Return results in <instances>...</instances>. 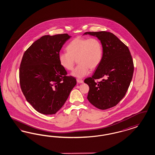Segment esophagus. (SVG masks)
Masks as SVG:
<instances>
[{"instance_id": "esophagus-1", "label": "esophagus", "mask_w": 155, "mask_h": 155, "mask_svg": "<svg viewBox=\"0 0 155 155\" xmlns=\"http://www.w3.org/2000/svg\"><path fill=\"white\" fill-rule=\"evenodd\" d=\"M77 81L79 84H82L84 82V81L82 80H77Z\"/></svg>"}]
</instances>
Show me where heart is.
Segmentation results:
<instances>
[{"instance_id":"obj_1","label":"heart","mask_w":155,"mask_h":155,"mask_svg":"<svg viewBox=\"0 0 155 155\" xmlns=\"http://www.w3.org/2000/svg\"><path fill=\"white\" fill-rule=\"evenodd\" d=\"M67 52L58 54L60 64L67 70H72L75 64H78L71 74L77 78H82L89 72L90 69H95L100 64L102 58V46L95 38L77 37L66 47Z\"/></svg>"}]
</instances>
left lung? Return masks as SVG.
<instances>
[{
    "label": "left lung",
    "mask_w": 155,
    "mask_h": 155,
    "mask_svg": "<svg viewBox=\"0 0 155 155\" xmlns=\"http://www.w3.org/2000/svg\"><path fill=\"white\" fill-rule=\"evenodd\" d=\"M101 42V62L91 77L84 82L89 86L87 100L97 108L105 110L117 105L126 94L133 77L134 64L130 52L113 33L86 32ZM103 78L101 81H96Z\"/></svg>",
    "instance_id": "left-lung-1"
}]
</instances>
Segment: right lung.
Segmentation results:
<instances>
[{
	"label": "right lung",
	"mask_w": 155,
	"mask_h": 155,
	"mask_svg": "<svg viewBox=\"0 0 155 155\" xmlns=\"http://www.w3.org/2000/svg\"><path fill=\"white\" fill-rule=\"evenodd\" d=\"M70 37L68 34L44 35L27 48L21 59V91L27 102L43 114L57 112L77 84L59 62V51Z\"/></svg>",
	"instance_id": "1"
}]
</instances>
